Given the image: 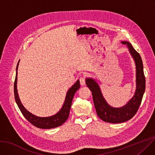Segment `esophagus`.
<instances>
[{
  "mask_svg": "<svg viewBox=\"0 0 155 155\" xmlns=\"http://www.w3.org/2000/svg\"><path fill=\"white\" fill-rule=\"evenodd\" d=\"M79 81L80 84H81V86H84L85 85V78H80L79 79Z\"/></svg>",
  "mask_w": 155,
  "mask_h": 155,
  "instance_id": "1",
  "label": "esophagus"
}]
</instances>
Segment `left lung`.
Masks as SVG:
<instances>
[{
	"instance_id": "obj_1",
	"label": "left lung",
	"mask_w": 155,
	"mask_h": 155,
	"mask_svg": "<svg viewBox=\"0 0 155 155\" xmlns=\"http://www.w3.org/2000/svg\"><path fill=\"white\" fill-rule=\"evenodd\" d=\"M126 45L132 57L136 69V90L133 97L122 107H113L106 102L96 80L92 78H86V84L92 92L93 100L100 118L105 122L120 123L130 120L137 113L140 106L146 88V79L143 71V64L140 54L135 50L132 45L128 41H121Z\"/></svg>"
}]
</instances>
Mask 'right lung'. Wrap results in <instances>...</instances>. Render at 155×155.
<instances>
[{"instance_id": "1", "label": "right lung", "mask_w": 155, "mask_h": 155, "mask_svg": "<svg viewBox=\"0 0 155 155\" xmlns=\"http://www.w3.org/2000/svg\"><path fill=\"white\" fill-rule=\"evenodd\" d=\"M19 62L20 60L18 61V63L16 66V78L14 84V93L16 102L24 117H25L31 124H32L35 127L39 128L50 129L56 128L62 125L65 122L68 117H69L74 95L75 94V93L78 91V90H79L80 88L79 80H78V81L69 89V90L67 91L63 106L57 113L51 116L39 117L30 113L29 111H28L25 108V107L23 106V104L21 102V101L19 98V95H18L17 90V71L18 68V65H19Z\"/></svg>"}]
</instances>
